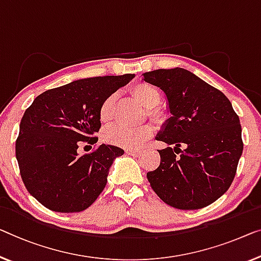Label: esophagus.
I'll use <instances>...</instances> for the list:
<instances>
[{
	"instance_id": "obj_1",
	"label": "esophagus",
	"mask_w": 261,
	"mask_h": 261,
	"mask_svg": "<svg viewBox=\"0 0 261 261\" xmlns=\"http://www.w3.org/2000/svg\"><path fill=\"white\" fill-rule=\"evenodd\" d=\"M125 152H126V154H129V155H135V157H137V155L141 154V150H130V149H127Z\"/></svg>"
}]
</instances>
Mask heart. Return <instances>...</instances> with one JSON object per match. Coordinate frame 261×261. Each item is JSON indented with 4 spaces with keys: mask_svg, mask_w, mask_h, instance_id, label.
Segmentation results:
<instances>
[{
    "mask_svg": "<svg viewBox=\"0 0 261 261\" xmlns=\"http://www.w3.org/2000/svg\"><path fill=\"white\" fill-rule=\"evenodd\" d=\"M132 96L142 104L143 107L149 109L151 117L157 118L158 114L153 110L154 107L158 106L161 100L159 90L152 84L138 83L132 88ZM116 96L111 95L104 100L99 109V118L103 123L110 122L114 115V104ZM152 136V129L150 126L139 127H126L122 125L111 126L104 131L103 137L107 143L114 145L125 147V149H137L145 143Z\"/></svg>",
    "mask_w": 261,
    "mask_h": 261,
    "instance_id": "b5f03b06",
    "label": "heart"
}]
</instances>
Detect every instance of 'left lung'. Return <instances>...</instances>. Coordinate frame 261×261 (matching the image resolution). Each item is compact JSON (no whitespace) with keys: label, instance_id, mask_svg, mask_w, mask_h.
I'll return each instance as SVG.
<instances>
[{"label":"left lung","instance_id":"1","mask_svg":"<svg viewBox=\"0 0 261 261\" xmlns=\"http://www.w3.org/2000/svg\"><path fill=\"white\" fill-rule=\"evenodd\" d=\"M142 76L164 92L170 114L155 136L168 146L158 150V169L146 174L151 188L164 203L179 210L212 204L231 186L242 157L238 115L223 92L189 70L158 69Z\"/></svg>","mask_w":261,"mask_h":261}]
</instances>
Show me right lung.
<instances>
[{"label": "right lung", "mask_w": 261, "mask_h": 261, "mask_svg": "<svg viewBox=\"0 0 261 261\" xmlns=\"http://www.w3.org/2000/svg\"><path fill=\"white\" fill-rule=\"evenodd\" d=\"M135 73L73 81L34 99L19 124L16 159L27 190L55 212L88 208L107 185L109 169L124 150L102 144L80 154L81 142L96 143L99 109Z\"/></svg>", "instance_id": "obj_1"}]
</instances>
